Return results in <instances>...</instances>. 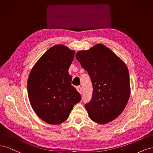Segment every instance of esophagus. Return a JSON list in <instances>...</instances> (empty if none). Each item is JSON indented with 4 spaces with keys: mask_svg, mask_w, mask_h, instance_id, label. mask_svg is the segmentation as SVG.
<instances>
[{
    "mask_svg": "<svg viewBox=\"0 0 153 153\" xmlns=\"http://www.w3.org/2000/svg\"><path fill=\"white\" fill-rule=\"evenodd\" d=\"M76 90H77V91L80 93V94H82V88H81V86H77L76 87Z\"/></svg>",
    "mask_w": 153,
    "mask_h": 153,
    "instance_id": "34e87169",
    "label": "esophagus"
}]
</instances>
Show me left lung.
<instances>
[{
  "instance_id": "1",
  "label": "left lung",
  "mask_w": 153,
  "mask_h": 153,
  "mask_svg": "<svg viewBox=\"0 0 153 153\" xmlns=\"http://www.w3.org/2000/svg\"><path fill=\"white\" fill-rule=\"evenodd\" d=\"M76 57L92 82V98L85 105L90 119L101 125L115 120L125 109L130 95L126 64L102 44L79 51Z\"/></svg>"
}]
</instances>
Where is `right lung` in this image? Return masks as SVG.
Segmentation results:
<instances>
[{"label":"right lung","instance_id":"add662e5","mask_svg":"<svg viewBox=\"0 0 153 153\" xmlns=\"http://www.w3.org/2000/svg\"><path fill=\"white\" fill-rule=\"evenodd\" d=\"M75 51L58 44L44 53L34 65L27 82L28 98L41 119L50 125L61 124L69 116L81 97L71 85L68 68Z\"/></svg>","mask_w":153,"mask_h":153}]
</instances>
